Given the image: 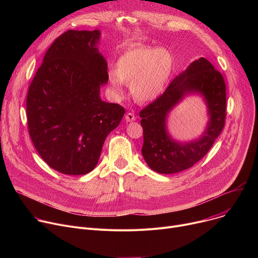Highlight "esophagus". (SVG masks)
I'll use <instances>...</instances> for the list:
<instances>
[{
  "label": "esophagus",
  "instance_id": "obj_1",
  "mask_svg": "<svg viewBox=\"0 0 258 258\" xmlns=\"http://www.w3.org/2000/svg\"><path fill=\"white\" fill-rule=\"evenodd\" d=\"M124 118H125V121L131 122V121H134V120L136 119V116H135V114H134V113L128 112V113H126V114H125Z\"/></svg>",
  "mask_w": 258,
  "mask_h": 258
}]
</instances>
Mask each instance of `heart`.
<instances>
[{
	"label": "heart",
	"instance_id": "obj_1",
	"mask_svg": "<svg viewBox=\"0 0 258 258\" xmlns=\"http://www.w3.org/2000/svg\"><path fill=\"white\" fill-rule=\"evenodd\" d=\"M172 66L173 58L167 49L137 46L118 58L116 71H108L107 82L117 96H122V84H125L131 86L132 95L138 102H149L163 92Z\"/></svg>",
	"mask_w": 258,
	"mask_h": 258
}]
</instances>
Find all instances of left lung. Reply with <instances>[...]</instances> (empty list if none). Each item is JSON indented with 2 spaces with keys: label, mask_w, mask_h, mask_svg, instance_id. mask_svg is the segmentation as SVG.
I'll list each match as a JSON object with an SVG mask.
<instances>
[{
  "label": "left lung",
  "mask_w": 258,
  "mask_h": 258,
  "mask_svg": "<svg viewBox=\"0 0 258 258\" xmlns=\"http://www.w3.org/2000/svg\"><path fill=\"white\" fill-rule=\"evenodd\" d=\"M224 77L205 58H200L172 80L164 93L140 111L144 144L142 154L149 167L159 173H175L200 161L222 133L227 116ZM202 93L211 119L203 137L190 143L172 140L166 132L168 112L186 93Z\"/></svg>",
  "instance_id": "obj_1"
}]
</instances>
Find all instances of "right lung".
<instances>
[{"label": "right lung", "mask_w": 258, "mask_h": 258, "mask_svg": "<svg viewBox=\"0 0 258 258\" xmlns=\"http://www.w3.org/2000/svg\"><path fill=\"white\" fill-rule=\"evenodd\" d=\"M100 31L67 30L53 42L30 83L27 127L43 160L71 175L86 174L98 163L108 134L125 110L100 99L107 62L96 45Z\"/></svg>", "instance_id": "obj_1"}]
</instances>
